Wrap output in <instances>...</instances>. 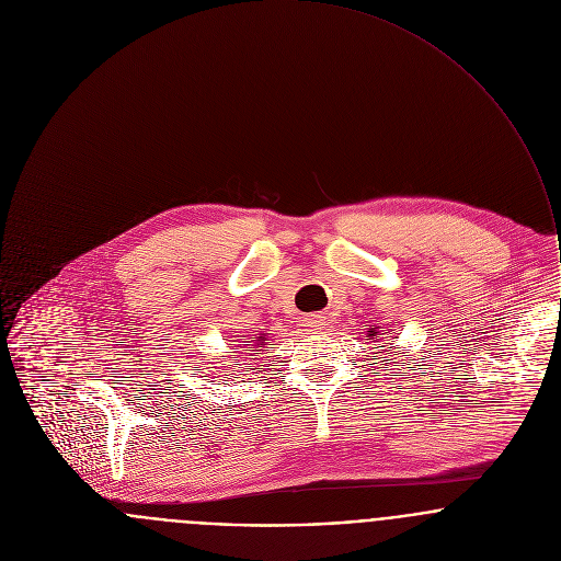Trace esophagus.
I'll return each mask as SVG.
<instances>
[{
  "label": "esophagus",
  "mask_w": 561,
  "mask_h": 561,
  "mask_svg": "<svg viewBox=\"0 0 561 561\" xmlns=\"http://www.w3.org/2000/svg\"><path fill=\"white\" fill-rule=\"evenodd\" d=\"M305 324H307V329L313 331V333H318V331H322V329L327 327V322H324L322 316H309V318L305 320Z\"/></svg>",
  "instance_id": "esophagus-1"
}]
</instances>
